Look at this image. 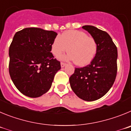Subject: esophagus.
<instances>
[{
	"label": "esophagus",
	"instance_id": "34e87169",
	"mask_svg": "<svg viewBox=\"0 0 131 131\" xmlns=\"http://www.w3.org/2000/svg\"><path fill=\"white\" fill-rule=\"evenodd\" d=\"M66 64H67V63H63V62H61V67H64V66H66Z\"/></svg>",
	"mask_w": 131,
	"mask_h": 131
}]
</instances>
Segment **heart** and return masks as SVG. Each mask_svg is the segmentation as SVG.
Wrapping results in <instances>:
<instances>
[{
	"label": "heart",
	"mask_w": 131,
	"mask_h": 131,
	"mask_svg": "<svg viewBox=\"0 0 131 131\" xmlns=\"http://www.w3.org/2000/svg\"><path fill=\"white\" fill-rule=\"evenodd\" d=\"M98 44L95 38L77 30L64 32L57 36L51 43V52L55 57H60L67 51L64 58L74 61L77 65L84 66L91 63L97 51Z\"/></svg>",
	"instance_id": "b5f03b06"
}]
</instances>
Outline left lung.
<instances>
[{"mask_svg":"<svg viewBox=\"0 0 131 131\" xmlns=\"http://www.w3.org/2000/svg\"><path fill=\"white\" fill-rule=\"evenodd\" d=\"M97 42V51L91 63L76 68L69 78L70 87L81 99L93 101L99 99L110 89L117 75V49L106 32L94 26L82 27Z\"/></svg>","mask_w":131,"mask_h":131,"instance_id":"obj_1","label":"left lung"}]
</instances>
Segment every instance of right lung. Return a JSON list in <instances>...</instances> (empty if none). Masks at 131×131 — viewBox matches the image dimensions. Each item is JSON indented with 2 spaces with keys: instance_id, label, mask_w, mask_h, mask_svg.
I'll list each match as a JSON object with an SVG mask.
<instances>
[{
  "instance_id": "obj_1",
  "label": "right lung",
  "mask_w": 131,
  "mask_h": 131,
  "mask_svg": "<svg viewBox=\"0 0 131 131\" xmlns=\"http://www.w3.org/2000/svg\"><path fill=\"white\" fill-rule=\"evenodd\" d=\"M57 33L40 28H25L17 32L9 48V73L13 83L25 96L36 98L51 88L61 69L53 58L51 43Z\"/></svg>"
}]
</instances>
